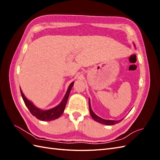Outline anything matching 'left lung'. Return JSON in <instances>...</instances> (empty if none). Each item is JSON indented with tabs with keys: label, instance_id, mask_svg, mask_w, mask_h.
Here are the masks:
<instances>
[{
	"label": "left lung",
	"instance_id": "obj_1",
	"mask_svg": "<svg viewBox=\"0 0 160 160\" xmlns=\"http://www.w3.org/2000/svg\"><path fill=\"white\" fill-rule=\"evenodd\" d=\"M89 112H90V114H91V116L92 117V118H93L95 121H96V122H99L100 123H102L103 125H115L116 123H118L120 122H122V121L123 120V119H121V120H119V121L105 120V119H103L102 118H99V116L97 115L95 113H93V111H92L91 108L90 101H89Z\"/></svg>",
	"mask_w": 160,
	"mask_h": 160
}]
</instances>
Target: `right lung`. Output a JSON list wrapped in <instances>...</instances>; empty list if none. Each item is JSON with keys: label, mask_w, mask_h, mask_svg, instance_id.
Segmentation results:
<instances>
[{"label": "right lung", "mask_w": 160, "mask_h": 160, "mask_svg": "<svg viewBox=\"0 0 160 160\" xmlns=\"http://www.w3.org/2000/svg\"><path fill=\"white\" fill-rule=\"evenodd\" d=\"M73 84H74V82H72V83L70 84L68 89H67V93L65 95V98H63V99H62V101H61L59 105H58L57 107L54 108H52L51 109L46 110V111H42L41 109H39L38 108H36L29 100H28L25 98L21 89L20 90H21V96L24 102H25L27 108L30 111L31 113L33 116H35V117L37 118L38 119L41 120V121H52V120L59 118L62 114V113H63L67 102V99H68L69 95L70 93L71 89Z\"/></svg>", "instance_id": "right-lung-1"}]
</instances>
